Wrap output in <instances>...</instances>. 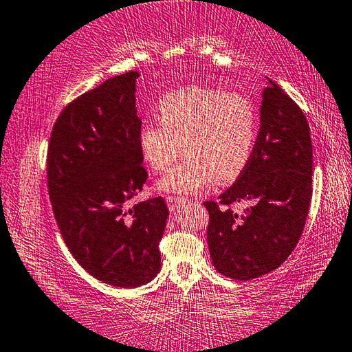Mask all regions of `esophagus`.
<instances>
[{
    "instance_id": "34e87169",
    "label": "esophagus",
    "mask_w": 352,
    "mask_h": 352,
    "mask_svg": "<svg viewBox=\"0 0 352 352\" xmlns=\"http://www.w3.org/2000/svg\"><path fill=\"white\" fill-rule=\"evenodd\" d=\"M184 201H186V199H182L179 197H166V204H168L170 210H176Z\"/></svg>"
}]
</instances>
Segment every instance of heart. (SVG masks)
<instances>
[{
  "label": "heart",
  "mask_w": 352,
  "mask_h": 352,
  "mask_svg": "<svg viewBox=\"0 0 352 352\" xmlns=\"http://www.w3.org/2000/svg\"><path fill=\"white\" fill-rule=\"evenodd\" d=\"M157 120L144 121L137 144L144 164L165 170L182 142L184 160L157 182L164 193L190 195L212 184L237 179L252 159L258 115L242 96L212 88L171 91L157 102Z\"/></svg>",
  "instance_id": "b5f03b06"
}]
</instances>
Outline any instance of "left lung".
<instances>
[{"instance_id":"1","label":"left lung","mask_w":352,"mask_h":352,"mask_svg":"<svg viewBox=\"0 0 352 352\" xmlns=\"http://www.w3.org/2000/svg\"><path fill=\"white\" fill-rule=\"evenodd\" d=\"M267 82L250 162L219 201L204 203L214 267L244 282L286 261L300 239L311 201L313 151L307 118L277 83ZM241 201L252 206L237 216L228 206Z\"/></svg>"}]
</instances>
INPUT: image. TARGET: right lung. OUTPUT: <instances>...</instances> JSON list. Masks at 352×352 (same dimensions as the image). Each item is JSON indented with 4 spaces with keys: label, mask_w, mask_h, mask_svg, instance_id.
Masks as SVG:
<instances>
[{
    "label": "right lung",
    "mask_w": 352,
    "mask_h": 352,
    "mask_svg": "<svg viewBox=\"0 0 352 352\" xmlns=\"http://www.w3.org/2000/svg\"><path fill=\"white\" fill-rule=\"evenodd\" d=\"M138 72L77 97L53 126L48 195L69 252L102 283L137 288L160 272L159 242L168 208L151 198L127 209L148 173L138 151Z\"/></svg>",
    "instance_id": "1"
}]
</instances>
